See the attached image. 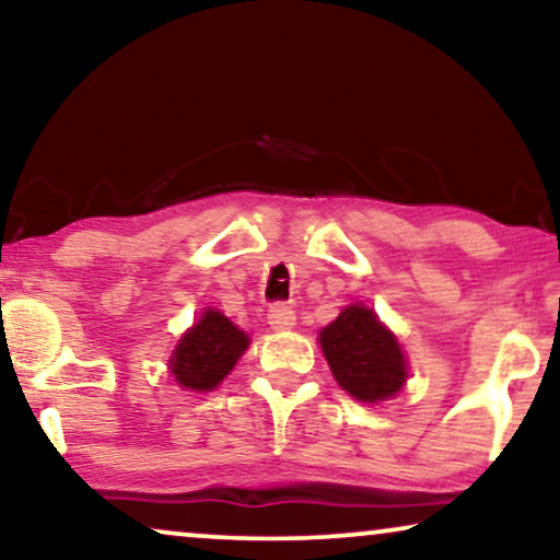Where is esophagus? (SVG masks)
Returning <instances> with one entry per match:
<instances>
[{"label": "esophagus", "instance_id": "obj_1", "mask_svg": "<svg viewBox=\"0 0 560 560\" xmlns=\"http://www.w3.org/2000/svg\"><path fill=\"white\" fill-rule=\"evenodd\" d=\"M267 324L275 331H290L295 326V311L288 308V305H272L270 313H267Z\"/></svg>", "mask_w": 560, "mask_h": 560}]
</instances>
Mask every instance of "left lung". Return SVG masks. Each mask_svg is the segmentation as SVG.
Wrapping results in <instances>:
<instances>
[{"mask_svg":"<svg viewBox=\"0 0 560 560\" xmlns=\"http://www.w3.org/2000/svg\"><path fill=\"white\" fill-rule=\"evenodd\" d=\"M320 349L336 382L357 400H387L400 393L408 380L400 343L362 305L343 308L339 318L320 331Z\"/></svg>","mask_w":560,"mask_h":560,"instance_id":"1","label":"left lung"}]
</instances>
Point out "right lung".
<instances>
[{
	"label": "right lung",
	"instance_id": "add662e5",
	"mask_svg": "<svg viewBox=\"0 0 560 560\" xmlns=\"http://www.w3.org/2000/svg\"><path fill=\"white\" fill-rule=\"evenodd\" d=\"M249 347L247 334L219 311H206L203 318L183 336L171 359L173 377L180 387L213 389L232 372L236 359Z\"/></svg>",
	"mask_w": 560,
	"mask_h": 560
}]
</instances>
